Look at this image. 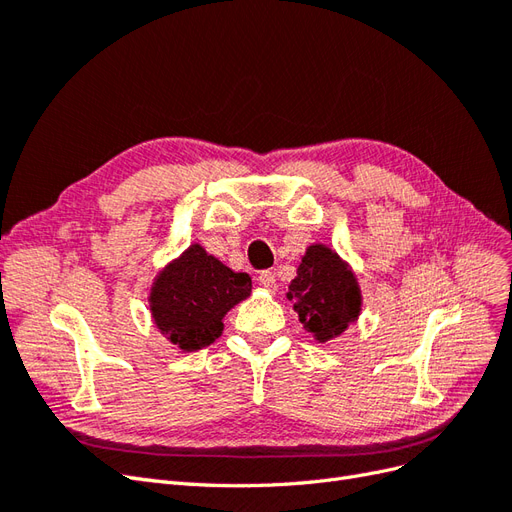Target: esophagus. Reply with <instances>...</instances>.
<instances>
[{"label": "esophagus", "instance_id": "1", "mask_svg": "<svg viewBox=\"0 0 512 512\" xmlns=\"http://www.w3.org/2000/svg\"><path fill=\"white\" fill-rule=\"evenodd\" d=\"M258 284L265 286L267 290H277V282H275V273L273 271H262L258 275Z\"/></svg>", "mask_w": 512, "mask_h": 512}]
</instances>
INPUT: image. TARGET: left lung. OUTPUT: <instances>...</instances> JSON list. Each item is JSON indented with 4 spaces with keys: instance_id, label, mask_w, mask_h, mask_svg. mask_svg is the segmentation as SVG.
<instances>
[{
    "instance_id": "obj_1",
    "label": "left lung",
    "mask_w": 512,
    "mask_h": 512,
    "mask_svg": "<svg viewBox=\"0 0 512 512\" xmlns=\"http://www.w3.org/2000/svg\"><path fill=\"white\" fill-rule=\"evenodd\" d=\"M288 299L307 333L318 342L342 335L361 309V292L346 262L324 245L307 247Z\"/></svg>"
}]
</instances>
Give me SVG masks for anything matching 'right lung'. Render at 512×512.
I'll use <instances>...</instances> for the list:
<instances>
[{
    "label": "right lung",
    "instance_id": "add662e5",
    "mask_svg": "<svg viewBox=\"0 0 512 512\" xmlns=\"http://www.w3.org/2000/svg\"><path fill=\"white\" fill-rule=\"evenodd\" d=\"M252 292V277L224 267L200 245L168 265L151 288L158 329L181 350H200L222 335V318Z\"/></svg>",
    "mask_w": 512,
    "mask_h": 512
}]
</instances>
